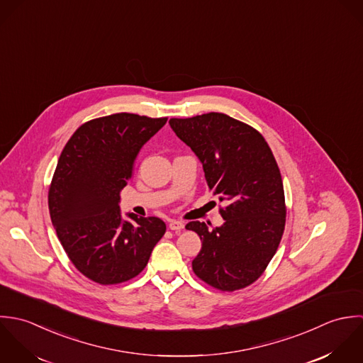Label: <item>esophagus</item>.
Masks as SVG:
<instances>
[{"instance_id":"1","label":"esophagus","mask_w":363,"mask_h":363,"mask_svg":"<svg viewBox=\"0 0 363 363\" xmlns=\"http://www.w3.org/2000/svg\"><path fill=\"white\" fill-rule=\"evenodd\" d=\"M168 225H169V228H171L172 231H181V230L185 227L184 221H179V220H171Z\"/></svg>"}]
</instances>
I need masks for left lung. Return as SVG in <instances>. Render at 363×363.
I'll return each mask as SVG.
<instances>
[{"label": "left lung", "instance_id": "obj_1", "mask_svg": "<svg viewBox=\"0 0 363 363\" xmlns=\"http://www.w3.org/2000/svg\"><path fill=\"white\" fill-rule=\"evenodd\" d=\"M169 126L199 158L209 189L225 205L218 227L186 224L202 241L192 269L216 289H242L262 275L285 230V194L275 157L255 129L224 113L169 119Z\"/></svg>", "mask_w": 363, "mask_h": 363}]
</instances>
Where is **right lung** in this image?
I'll use <instances>...</instances> for the list:
<instances>
[{
  "label": "right lung",
  "mask_w": 363,
  "mask_h": 363,
  "mask_svg": "<svg viewBox=\"0 0 363 363\" xmlns=\"http://www.w3.org/2000/svg\"><path fill=\"white\" fill-rule=\"evenodd\" d=\"M165 122L135 113L94 119L62 151L49 191L50 218L74 267L96 284L138 277L165 233L161 218L122 216L119 208L140 150Z\"/></svg>",
  "instance_id": "obj_1"
}]
</instances>
